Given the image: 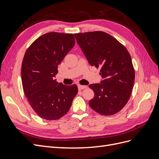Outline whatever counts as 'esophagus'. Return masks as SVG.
<instances>
[{
  "label": "esophagus",
  "mask_w": 159,
  "mask_h": 159,
  "mask_svg": "<svg viewBox=\"0 0 159 159\" xmlns=\"http://www.w3.org/2000/svg\"><path fill=\"white\" fill-rule=\"evenodd\" d=\"M78 89H79V90H82V89L86 88V87H87V86H85V85H78Z\"/></svg>",
  "instance_id": "1"
}]
</instances>
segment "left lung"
I'll use <instances>...</instances> for the list:
<instances>
[{
  "label": "left lung",
  "instance_id": "8db88e82",
  "mask_svg": "<svg viewBox=\"0 0 159 159\" xmlns=\"http://www.w3.org/2000/svg\"><path fill=\"white\" fill-rule=\"evenodd\" d=\"M77 42L91 66L100 68L103 80L89 85L94 98L91 108L103 115L120 111L131 97L134 70L129 52L116 38L102 31L74 34Z\"/></svg>",
  "mask_w": 159,
  "mask_h": 159
}]
</instances>
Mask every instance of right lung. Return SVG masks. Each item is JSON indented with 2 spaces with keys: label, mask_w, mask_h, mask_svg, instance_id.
I'll return each mask as SVG.
<instances>
[{
  "label": "right lung",
  "mask_w": 159,
  "mask_h": 159,
  "mask_svg": "<svg viewBox=\"0 0 159 159\" xmlns=\"http://www.w3.org/2000/svg\"><path fill=\"white\" fill-rule=\"evenodd\" d=\"M75 44L73 34L49 32L40 36L24 56L21 78L30 106L42 119H59L68 112L78 93L75 84L65 85L54 77Z\"/></svg>",
  "instance_id": "1"
}]
</instances>
